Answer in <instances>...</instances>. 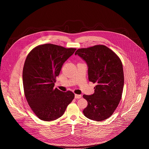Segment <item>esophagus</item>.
<instances>
[{
	"instance_id": "obj_1",
	"label": "esophagus",
	"mask_w": 149,
	"mask_h": 149,
	"mask_svg": "<svg viewBox=\"0 0 149 149\" xmlns=\"http://www.w3.org/2000/svg\"><path fill=\"white\" fill-rule=\"evenodd\" d=\"M75 98L76 99H79L80 98H81V95H78V94H75Z\"/></svg>"
}]
</instances>
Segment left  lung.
<instances>
[{
    "instance_id": "left-lung-1",
    "label": "left lung",
    "mask_w": 149,
    "mask_h": 149,
    "mask_svg": "<svg viewBox=\"0 0 149 149\" xmlns=\"http://www.w3.org/2000/svg\"><path fill=\"white\" fill-rule=\"evenodd\" d=\"M75 55L86 61L88 79L97 84L93 94L83 95L88 102L83 110L84 116L97 121L108 118L122 96L124 72L120 59L111 49L102 45L78 49Z\"/></svg>"
}]
</instances>
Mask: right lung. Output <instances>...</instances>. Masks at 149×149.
<instances>
[{
  "label": "right lung",
  "mask_w": 149,
  "mask_h": 149,
  "mask_svg": "<svg viewBox=\"0 0 149 149\" xmlns=\"http://www.w3.org/2000/svg\"><path fill=\"white\" fill-rule=\"evenodd\" d=\"M47 44L33 48L23 69L24 93L30 107L40 120L50 121L61 117L74 98V94L54 88L62 65L75 51Z\"/></svg>",
  "instance_id": "1"
}]
</instances>
